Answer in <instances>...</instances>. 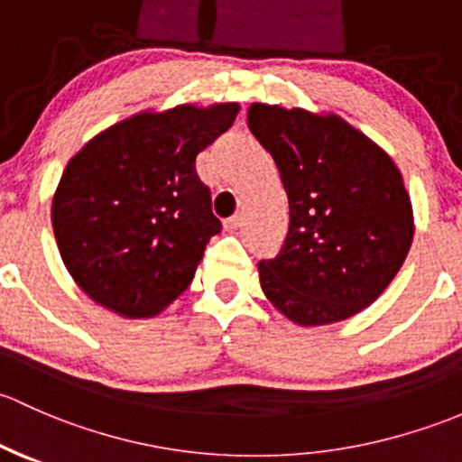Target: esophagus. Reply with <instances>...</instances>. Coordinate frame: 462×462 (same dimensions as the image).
Segmentation results:
<instances>
[{
  "instance_id": "34e87169",
  "label": "esophagus",
  "mask_w": 462,
  "mask_h": 462,
  "mask_svg": "<svg viewBox=\"0 0 462 462\" xmlns=\"http://www.w3.org/2000/svg\"><path fill=\"white\" fill-rule=\"evenodd\" d=\"M242 220H245V217H242V213H236V216H231L229 220H225V226H226V229H229V231H236L237 226L242 225Z\"/></svg>"
}]
</instances>
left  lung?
<instances>
[{
    "mask_svg": "<svg viewBox=\"0 0 462 462\" xmlns=\"http://www.w3.org/2000/svg\"><path fill=\"white\" fill-rule=\"evenodd\" d=\"M246 120L289 196L287 240L258 264L264 296L304 327L351 318L387 289L411 246L401 171L337 116L251 104Z\"/></svg>",
    "mask_w": 462,
    "mask_h": 462,
    "instance_id": "obj_1",
    "label": "left lung"
}]
</instances>
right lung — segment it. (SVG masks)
Here are the masks:
<instances>
[{
	"instance_id": "obj_1",
	"label": "right lung",
	"mask_w": 462,
	"mask_h": 462,
	"mask_svg": "<svg viewBox=\"0 0 462 462\" xmlns=\"http://www.w3.org/2000/svg\"><path fill=\"white\" fill-rule=\"evenodd\" d=\"M237 111V104H187L140 113L69 162L53 199L55 240L95 302L151 318L187 291L208 240L222 231L196 160Z\"/></svg>"
}]
</instances>
